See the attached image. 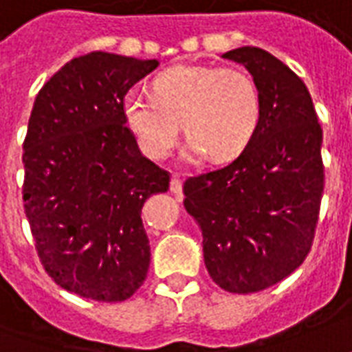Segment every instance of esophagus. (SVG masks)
<instances>
[{
    "instance_id": "34e87169",
    "label": "esophagus",
    "mask_w": 352,
    "mask_h": 352,
    "mask_svg": "<svg viewBox=\"0 0 352 352\" xmlns=\"http://www.w3.org/2000/svg\"><path fill=\"white\" fill-rule=\"evenodd\" d=\"M169 188H171V192L175 194V196H181V192H183V181L177 175H173L171 177V183H169Z\"/></svg>"
}]
</instances>
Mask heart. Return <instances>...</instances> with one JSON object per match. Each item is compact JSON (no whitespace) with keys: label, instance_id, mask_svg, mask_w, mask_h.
Masks as SVG:
<instances>
[{"label":"heart","instance_id":"1","mask_svg":"<svg viewBox=\"0 0 352 352\" xmlns=\"http://www.w3.org/2000/svg\"><path fill=\"white\" fill-rule=\"evenodd\" d=\"M154 97L131 91L124 97L125 124L151 158H166L181 122L188 137V160L210 154L217 162L236 158L255 135L261 116L253 78L238 68L181 65L152 83Z\"/></svg>","mask_w":352,"mask_h":352}]
</instances>
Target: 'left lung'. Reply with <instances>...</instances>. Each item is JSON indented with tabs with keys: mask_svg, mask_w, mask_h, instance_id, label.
<instances>
[{
	"mask_svg": "<svg viewBox=\"0 0 352 352\" xmlns=\"http://www.w3.org/2000/svg\"><path fill=\"white\" fill-rule=\"evenodd\" d=\"M223 58L245 66L261 116L228 166L184 181V208L204 236V263L219 287L253 294L278 284L311 252L324 192L322 127L307 85L259 47Z\"/></svg>",
	"mask_w": 352,
	"mask_h": 352,
	"instance_id": "1",
	"label": "left lung"
}]
</instances>
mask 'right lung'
<instances>
[{
	"label": "right lung",
	"instance_id": "obj_1",
	"mask_svg": "<svg viewBox=\"0 0 352 352\" xmlns=\"http://www.w3.org/2000/svg\"><path fill=\"white\" fill-rule=\"evenodd\" d=\"M158 66L104 51L72 58L39 89L24 139V213L39 261L76 296L116 303L146 278L141 219L169 173L144 158L125 125L127 91Z\"/></svg>",
	"mask_w": 352,
	"mask_h": 352
}]
</instances>
